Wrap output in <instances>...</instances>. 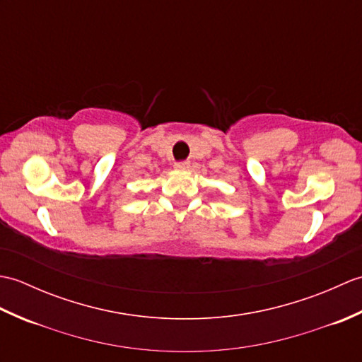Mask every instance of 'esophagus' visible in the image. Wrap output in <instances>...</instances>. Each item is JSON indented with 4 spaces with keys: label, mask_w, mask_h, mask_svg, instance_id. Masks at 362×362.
<instances>
[{
    "label": "esophagus",
    "mask_w": 362,
    "mask_h": 362,
    "mask_svg": "<svg viewBox=\"0 0 362 362\" xmlns=\"http://www.w3.org/2000/svg\"><path fill=\"white\" fill-rule=\"evenodd\" d=\"M174 168L177 169V171H185V169L189 168V163H188V161H177Z\"/></svg>",
    "instance_id": "obj_1"
}]
</instances>
